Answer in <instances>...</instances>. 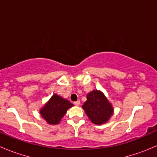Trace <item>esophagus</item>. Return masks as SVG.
Instances as JSON below:
<instances>
[{
    "label": "esophagus",
    "instance_id": "34e87169",
    "mask_svg": "<svg viewBox=\"0 0 157 157\" xmlns=\"http://www.w3.org/2000/svg\"><path fill=\"white\" fill-rule=\"evenodd\" d=\"M74 105H77V106H78V105H80V101H76V102H74Z\"/></svg>",
    "mask_w": 157,
    "mask_h": 157
}]
</instances>
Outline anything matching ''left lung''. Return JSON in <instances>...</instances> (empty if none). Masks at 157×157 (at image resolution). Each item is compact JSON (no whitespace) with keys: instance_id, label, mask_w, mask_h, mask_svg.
<instances>
[{"instance_id":"1","label":"left lung","mask_w":157,"mask_h":157,"mask_svg":"<svg viewBox=\"0 0 157 157\" xmlns=\"http://www.w3.org/2000/svg\"><path fill=\"white\" fill-rule=\"evenodd\" d=\"M82 108L90 121L98 125L108 122L114 113L112 103L105 94L98 90H93L86 95V101Z\"/></svg>"}]
</instances>
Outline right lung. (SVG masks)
<instances>
[{
	"instance_id": "obj_1",
	"label": "right lung",
	"mask_w": 157,
	"mask_h": 157,
	"mask_svg": "<svg viewBox=\"0 0 157 157\" xmlns=\"http://www.w3.org/2000/svg\"><path fill=\"white\" fill-rule=\"evenodd\" d=\"M72 106L74 105L67 99L55 93L39 109V113L48 124H58L67 111Z\"/></svg>"
}]
</instances>
